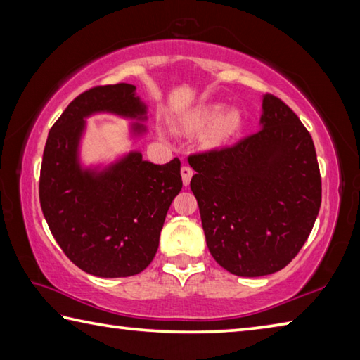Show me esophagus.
<instances>
[{
	"mask_svg": "<svg viewBox=\"0 0 360 360\" xmlns=\"http://www.w3.org/2000/svg\"><path fill=\"white\" fill-rule=\"evenodd\" d=\"M181 179H184V185L188 186L191 181V176H193V169L190 166H181Z\"/></svg>",
	"mask_w": 360,
	"mask_h": 360,
	"instance_id": "esophagus-1",
	"label": "esophagus"
}]
</instances>
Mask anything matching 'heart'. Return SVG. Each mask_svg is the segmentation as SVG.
Here are the masks:
<instances>
[{
	"instance_id": "b5f03b06",
	"label": "heart",
	"mask_w": 360,
	"mask_h": 360,
	"mask_svg": "<svg viewBox=\"0 0 360 360\" xmlns=\"http://www.w3.org/2000/svg\"><path fill=\"white\" fill-rule=\"evenodd\" d=\"M188 128L204 129V143L209 147H218L242 131L245 115L240 107L232 105L224 109L221 103H207L191 113L185 120Z\"/></svg>"
}]
</instances>
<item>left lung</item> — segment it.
Returning a JSON list of instances; mask_svg holds the SVG:
<instances>
[{"label": "left lung", "instance_id": "8db88e82", "mask_svg": "<svg viewBox=\"0 0 360 360\" xmlns=\"http://www.w3.org/2000/svg\"><path fill=\"white\" fill-rule=\"evenodd\" d=\"M261 129L234 147L190 156L209 251L237 276L286 267L316 221L321 175L310 132L281 99L264 94Z\"/></svg>", "mask_w": 360, "mask_h": 360}]
</instances>
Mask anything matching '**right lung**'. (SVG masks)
I'll return each mask as SVG.
<instances>
[{"mask_svg":"<svg viewBox=\"0 0 360 360\" xmlns=\"http://www.w3.org/2000/svg\"><path fill=\"white\" fill-rule=\"evenodd\" d=\"M96 113L134 120L132 139L147 134V104L131 84L91 88L56 120L44 148L39 200L65 255L84 272L120 278L153 261L167 210L180 193V161L142 160L131 150L107 164L85 166L80 143L86 118Z\"/></svg>","mask_w":360,"mask_h":360,"instance_id":"1","label":"right lung"}]
</instances>
